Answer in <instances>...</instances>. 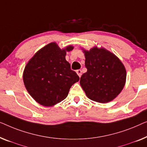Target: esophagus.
Wrapping results in <instances>:
<instances>
[{
	"mask_svg": "<svg viewBox=\"0 0 147 147\" xmlns=\"http://www.w3.org/2000/svg\"><path fill=\"white\" fill-rule=\"evenodd\" d=\"M76 73H77V74H78V76H79V77H80V76H81V75H82V71L81 70H77V71H76Z\"/></svg>",
	"mask_w": 147,
	"mask_h": 147,
	"instance_id": "34e87169",
	"label": "esophagus"
}]
</instances>
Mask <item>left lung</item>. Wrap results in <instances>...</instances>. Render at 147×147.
<instances>
[{"label":"left lung","instance_id":"obj_1","mask_svg":"<svg viewBox=\"0 0 147 147\" xmlns=\"http://www.w3.org/2000/svg\"><path fill=\"white\" fill-rule=\"evenodd\" d=\"M82 50L87 71L80 77V84L86 95L90 100L100 103L113 100L125 86V66L115 54L102 47Z\"/></svg>","mask_w":147,"mask_h":147}]
</instances>
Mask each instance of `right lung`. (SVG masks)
<instances>
[{
	"instance_id": "obj_1",
	"label": "right lung",
	"mask_w": 147,
	"mask_h": 147,
	"mask_svg": "<svg viewBox=\"0 0 147 147\" xmlns=\"http://www.w3.org/2000/svg\"><path fill=\"white\" fill-rule=\"evenodd\" d=\"M73 48L69 45L61 49L56 42H51L37 51L26 64L22 76L24 86L38 104L44 107L58 104L79 80L65 59L67 52Z\"/></svg>"
}]
</instances>
